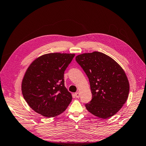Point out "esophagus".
I'll list each match as a JSON object with an SVG mask.
<instances>
[{"label":"esophagus","mask_w":146,"mask_h":146,"mask_svg":"<svg viewBox=\"0 0 146 146\" xmlns=\"http://www.w3.org/2000/svg\"><path fill=\"white\" fill-rule=\"evenodd\" d=\"M75 96H76V98H79V96H80V94H79V92H76L75 93Z\"/></svg>","instance_id":"1"}]
</instances>
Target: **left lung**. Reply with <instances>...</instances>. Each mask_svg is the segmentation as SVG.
<instances>
[{"label":"left lung","mask_w":146,"mask_h":146,"mask_svg":"<svg viewBox=\"0 0 146 146\" xmlns=\"http://www.w3.org/2000/svg\"><path fill=\"white\" fill-rule=\"evenodd\" d=\"M76 60L89 80L92 99L86 104L87 110L102 119L112 117L128 98L129 83L124 70L111 57L99 52L78 55Z\"/></svg>","instance_id":"left-lung-1"}]
</instances>
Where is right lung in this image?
<instances>
[{"label": "right lung", "mask_w": 146, "mask_h": 146, "mask_svg": "<svg viewBox=\"0 0 146 146\" xmlns=\"http://www.w3.org/2000/svg\"><path fill=\"white\" fill-rule=\"evenodd\" d=\"M74 56V54H47L29 66L22 82V92L35 112L53 117L66 111L72 97L64 86V74Z\"/></svg>", "instance_id": "obj_1"}]
</instances>
